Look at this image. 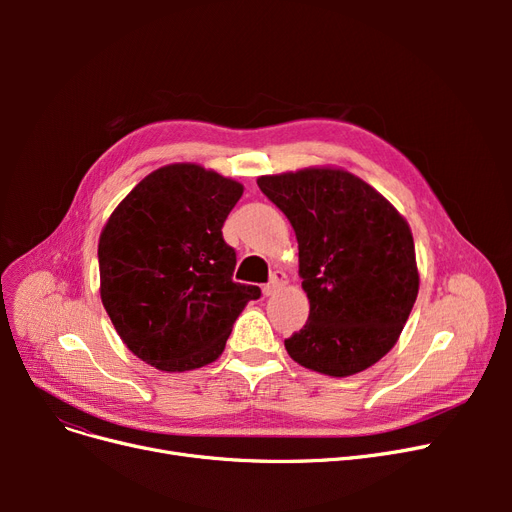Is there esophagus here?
Wrapping results in <instances>:
<instances>
[{"label":"esophagus","instance_id":"34e87169","mask_svg":"<svg viewBox=\"0 0 512 512\" xmlns=\"http://www.w3.org/2000/svg\"><path fill=\"white\" fill-rule=\"evenodd\" d=\"M284 284H286V274H284V272H274V274H272V280L263 286V294H265V297H272V294H274L278 288H282Z\"/></svg>","mask_w":512,"mask_h":512}]
</instances>
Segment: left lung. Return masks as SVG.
<instances>
[{
    "label": "left lung",
    "instance_id": "obj_1",
    "mask_svg": "<svg viewBox=\"0 0 512 512\" xmlns=\"http://www.w3.org/2000/svg\"><path fill=\"white\" fill-rule=\"evenodd\" d=\"M299 240L307 324L284 340L299 365L346 378L396 344L419 292L407 220L355 174L305 168L257 178Z\"/></svg>",
    "mask_w": 512,
    "mask_h": 512
}]
</instances>
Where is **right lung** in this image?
Here are the masks:
<instances>
[{
  "label": "right lung",
  "mask_w": 512,
  "mask_h": 512,
  "mask_svg": "<svg viewBox=\"0 0 512 512\" xmlns=\"http://www.w3.org/2000/svg\"><path fill=\"white\" fill-rule=\"evenodd\" d=\"M242 184L197 164L145 176L99 236L101 303L141 361L161 371L203 367L224 353L259 286L232 280L222 226Z\"/></svg>",
  "instance_id": "right-lung-1"
}]
</instances>
